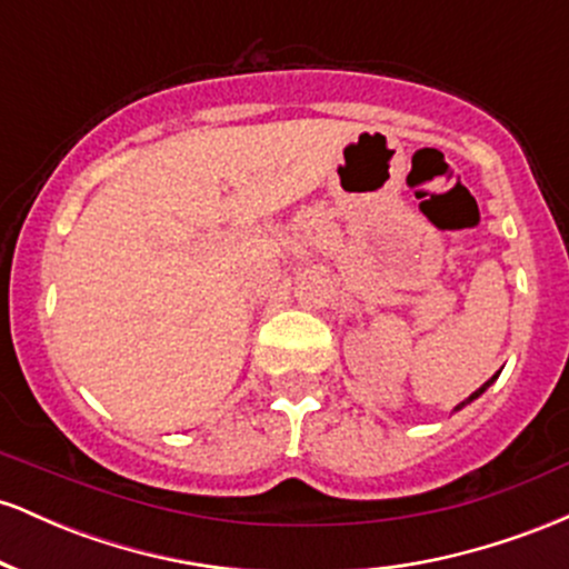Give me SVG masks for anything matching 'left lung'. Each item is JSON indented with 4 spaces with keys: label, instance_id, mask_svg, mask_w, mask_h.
<instances>
[{
    "label": "left lung",
    "instance_id": "left-lung-1",
    "mask_svg": "<svg viewBox=\"0 0 569 569\" xmlns=\"http://www.w3.org/2000/svg\"><path fill=\"white\" fill-rule=\"evenodd\" d=\"M495 377H498V375H495ZM495 377H492V380H495ZM492 380H487L485 385H481V388H479V390H476V393H471V396H468V398H466V401H462V403H460V407H455V409H462V407H466V403H471V401H473V398H479V396H481V393H485V390L489 388V385H492Z\"/></svg>",
    "mask_w": 569,
    "mask_h": 569
}]
</instances>
